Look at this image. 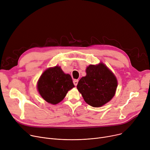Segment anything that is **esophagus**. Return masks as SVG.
<instances>
[{
  "mask_svg": "<svg viewBox=\"0 0 150 150\" xmlns=\"http://www.w3.org/2000/svg\"><path fill=\"white\" fill-rule=\"evenodd\" d=\"M78 83V79H74V85H75V86H77Z\"/></svg>",
  "mask_w": 150,
  "mask_h": 150,
  "instance_id": "1",
  "label": "esophagus"
}]
</instances>
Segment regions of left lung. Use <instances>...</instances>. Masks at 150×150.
Instances as JSON below:
<instances>
[{
	"label": "left lung",
	"instance_id": "obj_1",
	"mask_svg": "<svg viewBox=\"0 0 150 150\" xmlns=\"http://www.w3.org/2000/svg\"><path fill=\"white\" fill-rule=\"evenodd\" d=\"M86 74L77 85L86 103L99 107L110 101L117 86L114 74L103 63L90 65L86 69Z\"/></svg>",
	"mask_w": 150,
	"mask_h": 150
}]
</instances>
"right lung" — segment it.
<instances>
[{
	"instance_id": "1",
	"label": "right lung",
	"mask_w": 150,
	"mask_h": 150,
	"mask_svg": "<svg viewBox=\"0 0 150 150\" xmlns=\"http://www.w3.org/2000/svg\"><path fill=\"white\" fill-rule=\"evenodd\" d=\"M74 87L71 75L65 74L58 66L46 70L37 84L38 91L42 97L52 104L62 101L67 92Z\"/></svg>"
}]
</instances>
